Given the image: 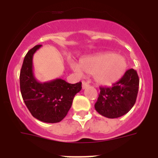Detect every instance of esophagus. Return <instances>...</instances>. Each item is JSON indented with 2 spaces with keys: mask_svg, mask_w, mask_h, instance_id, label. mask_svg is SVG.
Returning a JSON list of instances; mask_svg holds the SVG:
<instances>
[{
  "mask_svg": "<svg viewBox=\"0 0 158 158\" xmlns=\"http://www.w3.org/2000/svg\"><path fill=\"white\" fill-rule=\"evenodd\" d=\"M89 83H87V82H85V81L82 82V89H87V88L89 87Z\"/></svg>",
  "mask_w": 158,
  "mask_h": 158,
  "instance_id": "obj_1",
  "label": "esophagus"
}]
</instances>
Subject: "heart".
<instances>
[{"label":"heart","instance_id":"obj_1","mask_svg":"<svg viewBox=\"0 0 158 158\" xmlns=\"http://www.w3.org/2000/svg\"><path fill=\"white\" fill-rule=\"evenodd\" d=\"M80 65L85 73L93 75V80L96 84L110 86L123 76L127 62L123 56L105 52L83 58L81 60ZM73 68L79 74L82 73L78 65H73Z\"/></svg>","mask_w":158,"mask_h":158}]
</instances>
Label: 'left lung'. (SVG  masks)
Returning <instances> with one entry per match:
<instances>
[{"label":"left lung","instance_id":"1","mask_svg":"<svg viewBox=\"0 0 158 158\" xmlns=\"http://www.w3.org/2000/svg\"><path fill=\"white\" fill-rule=\"evenodd\" d=\"M139 78L137 71L130 69L112 87H100L95 109L109 118H118L128 112L136 102Z\"/></svg>","mask_w":158,"mask_h":158}]
</instances>
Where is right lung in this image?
<instances>
[{"instance_id": "obj_1", "label": "right lung", "mask_w": 158, "mask_h": 158, "mask_svg": "<svg viewBox=\"0 0 158 158\" xmlns=\"http://www.w3.org/2000/svg\"><path fill=\"white\" fill-rule=\"evenodd\" d=\"M40 47L35 46L25 55L19 74L20 92L32 116L42 122L54 123L67 115L75 95L81 89V82L69 84L60 78L44 83L38 81L33 73L32 58Z\"/></svg>"}]
</instances>
